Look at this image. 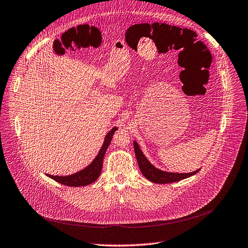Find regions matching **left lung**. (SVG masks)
Returning a JSON list of instances; mask_svg holds the SVG:
<instances>
[{
	"mask_svg": "<svg viewBox=\"0 0 248 248\" xmlns=\"http://www.w3.org/2000/svg\"><path fill=\"white\" fill-rule=\"evenodd\" d=\"M134 151H135V155L137 158V162L140 168L141 173L143 176L153 183L156 184H169V183H175L179 182L181 180L186 179L188 177H192L196 175L199 170H195V172L192 173H170V172H166V170H162L160 169H157L155 166L152 165L150 161L145 157L143 154V152L141 151L138 143L134 141Z\"/></svg>",
	"mask_w": 248,
	"mask_h": 248,
	"instance_id": "obj_1",
	"label": "left lung"
}]
</instances>
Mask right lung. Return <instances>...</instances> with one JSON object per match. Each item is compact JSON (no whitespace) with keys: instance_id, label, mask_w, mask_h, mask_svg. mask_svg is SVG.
I'll use <instances>...</instances> for the list:
<instances>
[{"instance_id":"right-lung-1","label":"right lung","mask_w":248,"mask_h":248,"mask_svg":"<svg viewBox=\"0 0 248 248\" xmlns=\"http://www.w3.org/2000/svg\"><path fill=\"white\" fill-rule=\"evenodd\" d=\"M117 130V127H113L104 138L103 145L98 152L97 156L94 158V160L83 170H80L79 172H76L72 175L68 176H53L46 174V176L55 182L61 183L62 185L68 186H84L87 185H90L94 183L98 179V177L101 174L102 170V164H103V158L106 153V150L108 146L110 145V142L112 140V137L114 133Z\"/></svg>"}]
</instances>
